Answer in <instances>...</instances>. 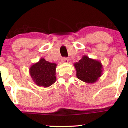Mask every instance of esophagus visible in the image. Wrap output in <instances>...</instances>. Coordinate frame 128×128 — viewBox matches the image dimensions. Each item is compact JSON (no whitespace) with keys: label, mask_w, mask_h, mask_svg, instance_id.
<instances>
[{"label":"esophagus","mask_w":128,"mask_h":128,"mask_svg":"<svg viewBox=\"0 0 128 128\" xmlns=\"http://www.w3.org/2000/svg\"><path fill=\"white\" fill-rule=\"evenodd\" d=\"M62 62L68 63V59L67 58H63L62 59Z\"/></svg>","instance_id":"1"}]
</instances>
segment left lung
Segmentation results:
<instances>
[{"instance_id":"1","label":"left lung","mask_w":128,"mask_h":128,"mask_svg":"<svg viewBox=\"0 0 128 128\" xmlns=\"http://www.w3.org/2000/svg\"><path fill=\"white\" fill-rule=\"evenodd\" d=\"M73 65L77 78L84 82L95 83L102 74L103 67L100 61L90 58L86 55H84Z\"/></svg>"}]
</instances>
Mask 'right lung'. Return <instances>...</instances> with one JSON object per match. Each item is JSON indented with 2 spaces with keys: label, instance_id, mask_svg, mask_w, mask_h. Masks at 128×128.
Here are the masks:
<instances>
[{
  "label": "right lung",
  "instance_id": "add662e5",
  "mask_svg": "<svg viewBox=\"0 0 128 128\" xmlns=\"http://www.w3.org/2000/svg\"><path fill=\"white\" fill-rule=\"evenodd\" d=\"M57 64L49 62L44 58L35 63L29 68V73L32 80L36 86L49 87L55 82L56 67Z\"/></svg>",
  "mask_w": 128,
  "mask_h": 128
}]
</instances>
